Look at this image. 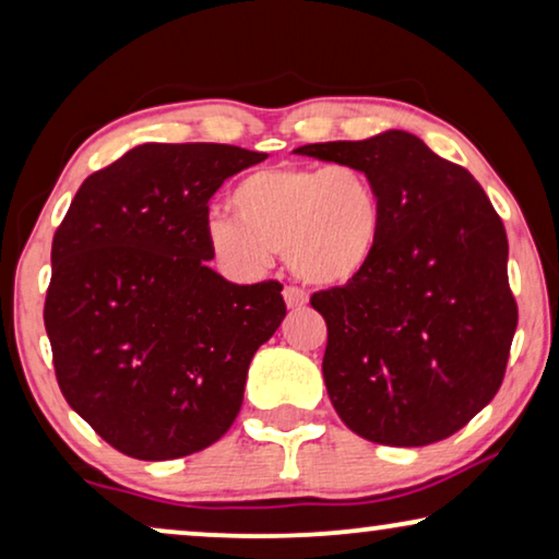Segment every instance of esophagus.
<instances>
[{"instance_id":"obj_1","label":"esophagus","mask_w":559,"mask_h":559,"mask_svg":"<svg viewBox=\"0 0 559 559\" xmlns=\"http://www.w3.org/2000/svg\"><path fill=\"white\" fill-rule=\"evenodd\" d=\"M282 295H285L287 308H305V305H308V293L300 287H285V293Z\"/></svg>"}]
</instances>
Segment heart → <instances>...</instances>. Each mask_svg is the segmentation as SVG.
Masks as SVG:
<instances>
[{
	"label": "heart",
	"instance_id": "heart-1",
	"mask_svg": "<svg viewBox=\"0 0 559 559\" xmlns=\"http://www.w3.org/2000/svg\"><path fill=\"white\" fill-rule=\"evenodd\" d=\"M234 218L209 224L213 257L257 277L282 249L295 277L341 287L369 270L384 234V203L354 165H270L243 175L228 198Z\"/></svg>",
	"mask_w": 559,
	"mask_h": 559
}]
</instances>
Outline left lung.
Returning <instances> with one entry per match:
<instances>
[{"label": "left lung", "instance_id": "1", "mask_svg": "<svg viewBox=\"0 0 559 559\" xmlns=\"http://www.w3.org/2000/svg\"><path fill=\"white\" fill-rule=\"evenodd\" d=\"M295 152L358 167L384 203L369 270L310 297L328 325L335 412L379 445L450 438L499 392L514 341L501 216L465 167L400 129Z\"/></svg>", "mask_w": 559, "mask_h": 559}]
</instances>
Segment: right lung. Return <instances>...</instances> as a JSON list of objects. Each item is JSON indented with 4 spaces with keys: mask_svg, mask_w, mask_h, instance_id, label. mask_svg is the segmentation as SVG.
I'll list each match as a JSON object with an SVG mask.
<instances>
[{
    "mask_svg": "<svg viewBox=\"0 0 559 559\" xmlns=\"http://www.w3.org/2000/svg\"><path fill=\"white\" fill-rule=\"evenodd\" d=\"M264 152L140 144L83 180L52 236L45 331L66 402L136 461L224 438L257 348L287 305L277 280L209 266V201Z\"/></svg>",
    "mask_w": 559,
    "mask_h": 559,
    "instance_id": "right-lung-1",
    "label": "right lung"
}]
</instances>
